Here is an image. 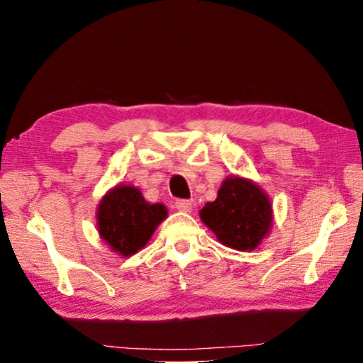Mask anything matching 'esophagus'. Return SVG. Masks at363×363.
Returning a JSON list of instances; mask_svg holds the SVG:
<instances>
[{
	"label": "esophagus",
	"instance_id": "esophagus-1",
	"mask_svg": "<svg viewBox=\"0 0 363 363\" xmlns=\"http://www.w3.org/2000/svg\"><path fill=\"white\" fill-rule=\"evenodd\" d=\"M175 208L178 211H185L190 213L191 211V201L190 200H175Z\"/></svg>",
	"mask_w": 363,
	"mask_h": 363
}]
</instances>
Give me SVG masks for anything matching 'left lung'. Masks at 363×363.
Instances as JSON below:
<instances>
[{"mask_svg": "<svg viewBox=\"0 0 363 363\" xmlns=\"http://www.w3.org/2000/svg\"><path fill=\"white\" fill-rule=\"evenodd\" d=\"M200 218L221 245L238 251H252L272 226L269 198L255 182L228 177L215 201L201 208Z\"/></svg>", "mask_w": 363, "mask_h": 363, "instance_id": "obj_1", "label": "left lung"}]
</instances>
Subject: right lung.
Masks as SVG:
<instances>
[{
	"mask_svg": "<svg viewBox=\"0 0 363 363\" xmlns=\"http://www.w3.org/2000/svg\"><path fill=\"white\" fill-rule=\"evenodd\" d=\"M167 213L162 203L145 201L138 188L117 185L99 203L97 230L112 251L132 256L150 241Z\"/></svg>",
	"mask_w": 363,
	"mask_h": 363,
	"instance_id": "right-lung-1",
	"label": "right lung"
}]
</instances>
